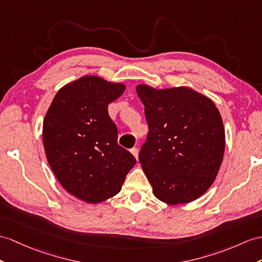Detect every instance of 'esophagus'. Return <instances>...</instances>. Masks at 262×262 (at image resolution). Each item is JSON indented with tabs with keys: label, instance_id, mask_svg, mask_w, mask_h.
Segmentation results:
<instances>
[{
	"label": "esophagus",
	"instance_id": "1",
	"mask_svg": "<svg viewBox=\"0 0 262 262\" xmlns=\"http://www.w3.org/2000/svg\"><path fill=\"white\" fill-rule=\"evenodd\" d=\"M131 153H132L133 156H135L136 159H138V156H139V150H138V148H132V149H131Z\"/></svg>",
	"mask_w": 262,
	"mask_h": 262
}]
</instances>
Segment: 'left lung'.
Instances as JSON below:
<instances>
[{"label":"left lung","mask_w":262,"mask_h":262,"mask_svg":"<svg viewBox=\"0 0 262 262\" xmlns=\"http://www.w3.org/2000/svg\"><path fill=\"white\" fill-rule=\"evenodd\" d=\"M137 93L149 125L139 161L153 193L168 205L198 199L211 187L225 152L215 104L186 86L156 90L142 84Z\"/></svg>","instance_id":"8db88e82"}]
</instances>
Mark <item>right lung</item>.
I'll return each instance as SVG.
<instances>
[{"instance_id": "obj_1", "label": "right lung", "mask_w": 262, "mask_h": 262, "mask_svg": "<svg viewBox=\"0 0 262 262\" xmlns=\"http://www.w3.org/2000/svg\"><path fill=\"white\" fill-rule=\"evenodd\" d=\"M125 90L121 83L83 76L56 93L43 122L48 162L69 193L99 203L120 192L137 160L118 144L107 105Z\"/></svg>"}]
</instances>
